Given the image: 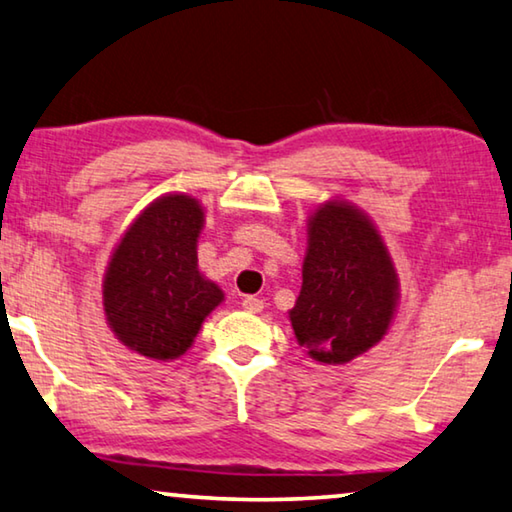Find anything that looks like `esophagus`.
<instances>
[{"label":"esophagus","mask_w":512,"mask_h":512,"mask_svg":"<svg viewBox=\"0 0 512 512\" xmlns=\"http://www.w3.org/2000/svg\"><path fill=\"white\" fill-rule=\"evenodd\" d=\"M241 307L246 312H250V314H257V312L264 310V300L262 298H255V296H246V298L241 300Z\"/></svg>","instance_id":"esophagus-1"}]
</instances>
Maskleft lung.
<instances>
[{
	"label": "left lung",
	"mask_w": 512,
	"mask_h": 512,
	"mask_svg": "<svg viewBox=\"0 0 512 512\" xmlns=\"http://www.w3.org/2000/svg\"><path fill=\"white\" fill-rule=\"evenodd\" d=\"M399 305V275L371 218L328 200L307 221L303 287L289 321L321 364H344L387 335Z\"/></svg>",
	"instance_id": "obj_1"
}]
</instances>
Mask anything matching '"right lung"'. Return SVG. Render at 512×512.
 <instances>
[{
	"label": "right lung",
	"mask_w": 512,
	"mask_h": 512,
	"mask_svg": "<svg viewBox=\"0 0 512 512\" xmlns=\"http://www.w3.org/2000/svg\"><path fill=\"white\" fill-rule=\"evenodd\" d=\"M205 209L184 193L150 202L113 248L102 282L109 328L129 351L177 360L225 294L198 269Z\"/></svg>",
	"instance_id": "obj_1"
}]
</instances>
